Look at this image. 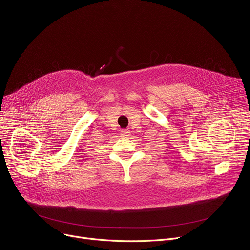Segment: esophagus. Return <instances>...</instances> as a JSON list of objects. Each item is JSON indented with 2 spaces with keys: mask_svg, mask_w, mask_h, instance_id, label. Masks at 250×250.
Returning a JSON list of instances; mask_svg holds the SVG:
<instances>
[{
  "mask_svg": "<svg viewBox=\"0 0 250 250\" xmlns=\"http://www.w3.org/2000/svg\"><path fill=\"white\" fill-rule=\"evenodd\" d=\"M121 136L122 137H128L129 136V130L128 129H122L121 130Z\"/></svg>",
  "mask_w": 250,
  "mask_h": 250,
  "instance_id": "obj_1",
  "label": "esophagus"
}]
</instances>
